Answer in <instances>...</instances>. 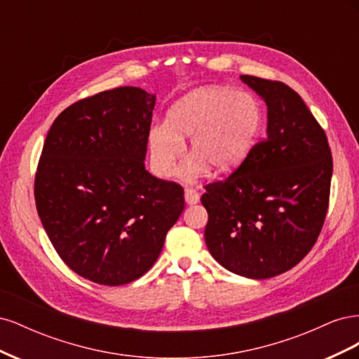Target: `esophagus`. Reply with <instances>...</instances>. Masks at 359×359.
I'll use <instances>...</instances> for the list:
<instances>
[{
  "instance_id": "obj_1",
  "label": "esophagus",
  "mask_w": 359,
  "mask_h": 359,
  "mask_svg": "<svg viewBox=\"0 0 359 359\" xmlns=\"http://www.w3.org/2000/svg\"><path fill=\"white\" fill-rule=\"evenodd\" d=\"M186 202L189 203V205H194V203H198L199 202V199H201V196H199V191L196 190V189H191V187H186Z\"/></svg>"
}]
</instances>
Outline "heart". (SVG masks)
<instances>
[{
	"instance_id": "obj_1",
	"label": "heart",
	"mask_w": 359,
	"mask_h": 359,
	"mask_svg": "<svg viewBox=\"0 0 359 359\" xmlns=\"http://www.w3.org/2000/svg\"><path fill=\"white\" fill-rule=\"evenodd\" d=\"M260 126L262 107L255 95L206 86L184 95L169 109L166 124L151 128V156L161 175H170L184 151L182 137H190L194 156L182 166L184 177L198 178L205 166L229 172L253 149Z\"/></svg>"
}]
</instances>
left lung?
Segmentation results:
<instances>
[{"label":"left lung","mask_w":359,"mask_h":359,"mask_svg":"<svg viewBox=\"0 0 359 359\" xmlns=\"http://www.w3.org/2000/svg\"><path fill=\"white\" fill-rule=\"evenodd\" d=\"M268 106L266 137L229 177L206 184L205 243L226 269L269 278L299 264L327 217L332 156L325 130L297 91L243 74Z\"/></svg>","instance_id":"left-lung-1"}]
</instances>
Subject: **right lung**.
Returning a JSON list of instances; mask_svg holds the SVG:
<instances>
[{"instance_id": "right-lung-1", "label": "right lung", "mask_w": 359, "mask_h": 359, "mask_svg": "<svg viewBox=\"0 0 359 359\" xmlns=\"http://www.w3.org/2000/svg\"><path fill=\"white\" fill-rule=\"evenodd\" d=\"M156 95L119 86L64 109L37 165V212L58 256L103 286L142 277L184 210V189L145 169Z\"/></svg>"}]
</instances>
